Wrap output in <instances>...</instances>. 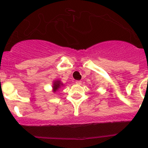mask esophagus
<instances>
[{
	"label": "esophagus",
	"mask_w": 148,
	"mask_h": 148,
	"mask_svg": "<svg viewBox=\"0 0 148 148\" xmlns=\"http://www.w3.org/2000/svg\"><path fill=\"white\" fill-rule=\"evenodd\" d=\"M76 84L78 85H80L81 84H82V82H81V81H76Z\"/></svg>",
	"instance_id": "1"
}]
</instances>
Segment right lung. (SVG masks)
I'll return each instance as SVG.
<instances>
[{
    "label": "right lung",
    "mask_w": 148,
    "mask_h": 148,
    "mask_svg": "<svg viewBox=\"0 0 148 148\" xmlns=\"http://www.w3.org/2000/svg\"><path fill=\"white\" fill-rule=\"evenodd\" d=\"M54 86H53V89L54 91H57V89H58L59 88H60V86H62V84L61 83V82L60 81H55V82H54Z\"/></svg>",
    "instance_id": "add662e5"
}]
</instances>
